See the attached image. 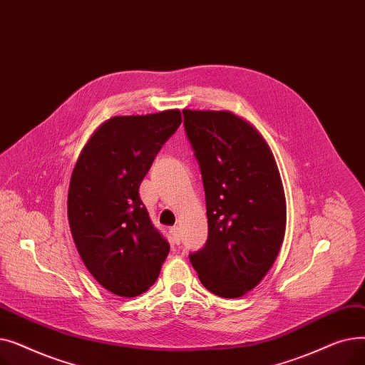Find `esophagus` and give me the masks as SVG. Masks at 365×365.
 Listing matches in <instances>:
<instances>
[{
    "label": "esophagus",
    "mask_w": 365,
    "mask_h": 365,
    "mask_svg": "<svg viewBox=\"0 0 365 365\" xmlns=\"http://www.w3.org/2000/svg\"><path fill=\"white\" fill-rule=\"evenodd\" d=\"M170 235H171V240L175 244H179L180 242V227L179 226H173L170 227Z\"/></svg>",
    "instance_id": "esophagus-1"
}]
</instances>
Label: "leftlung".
I'll use <instances>...</instances> for the list:
<instances>
[{
	"mask_svg": "<svg viewBox=\"0 0 365 365\" xmlns=\"http://www.w3.org/2000/svg\"><path fill=\"white\" fill-rule=\"evenodd\" d=\"M183 117L208 219L207 242L189 260L208 292L241 297L271 269L284 241L279 171L260 133L235 113L183 109Z\"/></svg>",
	"mask_w": 365,
	"mask_h": 365,
	"instance_id": "obj_1",
	"label": "left lung"
}]
</instances>
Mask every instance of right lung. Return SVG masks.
Listing matches in <instances>:
<instances>
[{
	"instance_id": "1",
	"label": "right lung",
	"mask_w": 365,
	"mask_h": 365,
	"mask_svg": "<svg viewBox=\"0 0 365 365\" xmlns=\"http://www.w3.org/2000/svg\"><path fill=\"white\" fill-rule=\"evenodd\" d=\"M180 123L178 109L113 117L93 133L72 171L68 219L75 247L94 279L117 296L145 293L168 256L139 186Z\"/></svg>"
}]
</instances>
